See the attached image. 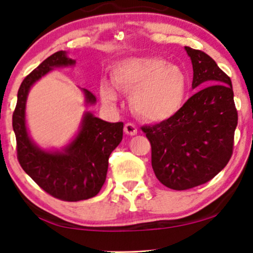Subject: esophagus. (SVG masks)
<instances>
[{"label":"esophagus","mask_w":253,"mask_h":253,"mask_svg":"<svg viewBox=\"0 0 253 253\" xmlns=\"http://www.w3.org/2000/svg\"><path fill=\"white\" fill-rule=\"evenodd\" d=\"M124 132H126V134H129V136H134V134H137L138 130L134 124L126 123V126H124Z\"/></svg>","instance_id":"esophagus-1"}]
</instances>
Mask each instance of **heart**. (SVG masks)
Listing matches in <instances>:
<instances>
[{
	"label": "heart",
	"instance_id": "heart-1",
	"mask_svg": "<svg viewBox=\"0 0 253 253\" xmlns=\"http://www.w3.org/2000/svg\"><path fill=\"white\" fill-rule=\"evenodd\" d=\"M113 85L121 92L131 93L130 103L140 119L161 122L182 109L188 91V76L181 65L167 63L159 57H131L112 70ZM100 96L108 105L117 101L112 85L101 83Z\"/></svg>",
	"mask_w": 253,
	"mask_h": 253
}]
</instances>
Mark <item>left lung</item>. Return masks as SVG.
Wrapping results in <instances>:
<instances>
[{
    "mask_svg": "<svg viewBox=\"0 0 253 253\" xmlns=\"http://www.w3.org/2000/svg\"><path fill=\"white\" fill-rule=\"evenodd\" d=\"M184 48L192 62V88L198 91L171 119L141 126L154 174L172 190L202 185L226 167L238 120L230 78L206 53Z\"/></svg>",
    "mask_w": 253,
    "mask_h": 253,
    "instance_id": "1",
    "label": "left lung"
}]
</instances>
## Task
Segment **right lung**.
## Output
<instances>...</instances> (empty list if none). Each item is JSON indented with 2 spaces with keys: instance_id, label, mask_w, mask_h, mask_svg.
I'll use <instances>...</instances> for the list:
<instances>
[{
  "instance_id": "add662e5",
  "label": "right lung",
  "mask_w": 253,
  "mask_h": 253,
  "mask_svg": "<svg viewBox=\"0 0 253 253\" xmlns=\"http://www.w3.org/2000/svg\"><path fill=\"white\" fill-rule=\"evenodd\" d=\"M75 63L64 50L47 57L23 81L12 115L17 158L24 171L47 193L64 202H79L98 195L106 181L109 155L123 138L122 122H106L87 112L78 134L62 151L41 150L31 139L25 121L31 86L53 69ZM83 92L85 102L94 105L95 96L86 88Z\"/></svg>"
}]
</instances>
